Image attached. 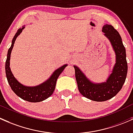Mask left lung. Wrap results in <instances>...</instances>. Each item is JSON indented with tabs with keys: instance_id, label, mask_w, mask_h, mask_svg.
<instances>
[{
	"instance_id": "left-lung-1",
	"label": "left lung",
	"mask_w": 133,
	"mask_h": 133,
	"mask_svg": "<svg viewBox=\"0 0 133 133\" xmlns=\"http://www.w3.org/2000/svg\"><path fill=\"white\" fill-rule=\"evenodd\" d=\"M102 31L110 42L116 55V63L106 81L93 83L79 67L74 66L79 92L87 98L97 102L108 101L115 96L122 88L128 73L125 49L118 32L111 25L108 24L103 26Z\"/></svg>"
}]
</instances>
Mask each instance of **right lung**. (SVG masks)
<instances>
[{
	"label": "right lung",
	"instance_id": "add662e5",
	"mask_svg": "<svg viewBox=\"0 0 133 133\" xmlns=\"http://www.w3.org/2000/svg\"><path fill=\"white\" fill-rule=\"evenodd\" d=\"M25 28L23 26L22 28H20L17 31L16 33L13 37L12 40L11 46L9 49L7 55V59L5 61V74L8 79V83L10 86L11 88L12 89L15 94L17 96L25 100L26 101L31 102H38L43 101L44 100L49 98L54 92L55 90L56 84L57 79L61 72L63 71L65 68L67 66V65H64L57 70H56L52 76L44 83L39 84V85L35 86V87H27V86L23 85L20 83H19L11 71L9 65H10V57L12 49L14 46L16 38L20 35L22 30Z\"/></svg>",
	"mask_w": 133,
	"mask_h": 133
}]
</instances>
